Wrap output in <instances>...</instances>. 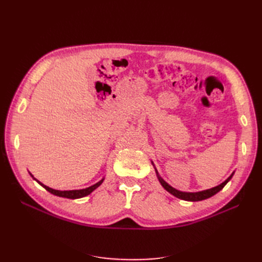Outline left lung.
Returning <instances> with one entry per match:
<instances>
[{"label":"left lung","instance_id":"1","mask_svg":"<svg viewBox=\"0 0 262 262\" xmlns=\"http://www.w3.org/2000/svg\"><path fill=\"white\" fill-rule=\"evenodd\" d=\"M150 162H152V161H150ZM152 165L154 166V169H155V171H156V176H157L158 181L161 182L162 187L166 190V191H168V192H169L170 194H172L173 196L178 198V199L185 200V201H193V202H194V201H202V200H205V199H209V198H211L212 195L216 194L219 191H221V190L224 188V186L227 184V182L232 179V177H233V175H234V172H235V171H233L231 176H229L225 181H223L221 185H219V186H216V187H213V188L207 189V190H202V191H198V192H186V191H180V190H177L176 188L171 187V186L168 184V182H166V181L160 176V173H158V171H157V169H156V167H155V165H154L153 162H152Z\"/></svg>","mask_w":262,"mask_h":262}]
</instances>
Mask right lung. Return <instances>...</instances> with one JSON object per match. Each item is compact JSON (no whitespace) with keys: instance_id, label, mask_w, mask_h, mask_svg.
<instances>
[{"instance_id":"1","label":"right lung","mask_w":262,"mask_h":262,"mask_svg":"<svg viewBox=\"0 0 262 262\" xmlns=\"http://www.w3.org/2000/svg\"><path fill=\"white\" fill-rule=\"evenodd\" d=\"M29 175L33 177L39 185L40 186H42L47 191H49L50 193H52V194H54V195H58V196H62V198H68V199H80V198H84V196H86V195H89V194H91L95 189H97L102 182H104V180H105V177H102L98 182H96V184L95 185H93V186H90V187H87V188H84V189H77V190H55V189H52V188H50V187H48V186H46V185H43L42 182H40L39 180H37L33 175H31V173L29 172Z\"/></svg>"}]
</instances>
